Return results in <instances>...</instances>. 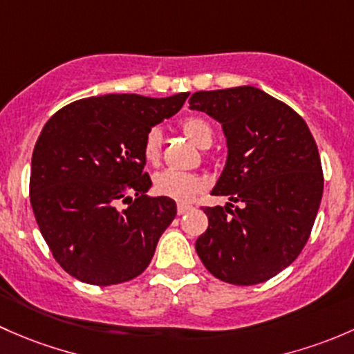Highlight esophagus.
Returning <instances> with one entry per match:
<instances>
[{"label": "esophagus", "instance_id": "esophagus-1", "mask_svg": "<svg viewBox=\"0 0 354 354\" xmlns=\"http://www.w3.org/2000/svg\"><path fill=\"white\" fill-rule=\"evenodd\" d=\"M187 211H191V206H189V204H184V203L177 204V213L178 214H185Z\"/></svg>", "mask_w": 354, "mask_h": 354}]
</instances>
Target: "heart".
I'll return each mask as SVG.
<instances>
[{
  "mask_svg": "<svg viewBox=\"0 0 354 354\" xmlns=\"http://www.w3.org/2000/svg\"><path fill=\"white\" fill-rule=\"evenodd\" d=\"M184 133L198 145L199 148H209L213 143V127L203 118H189L182 124ZM143 156L148 163L155 165L162 156V131L151 127L143 140ZM203 178L196 174L180 172V170H163L153 177V189L156 194L176 201L187 203L203 191Z\"/></svg>",
  "mask_w": 354,
  "mask_h": 354,
  "instance_id": "1",
  "label": "heart"
}]
</instances>
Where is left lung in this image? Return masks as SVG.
I'll return each instance as SVG.
<instances>
[{
	"instance_id": "8db88e82",
	"label": "left lung",
	"mask_w": 354,
	"mask_h": 354,
	"mask_svg": "<svg viewBox=\"0 0 354 354\" xmlns=\"http://www.w3.org/2000/svg\"><path fill=\"white\" fill-rule=\"evenodd\" d=\"M189 107L223 127L228 156L211 194L239 204L203 207L209 225L196 252L221 281H268L310 236L324 191L315 140L293 109L256 86L196 92Z\"/></svg>"
}]
</instances>
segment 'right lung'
<instances>
[{"label":"right lung","mask_w":354,"mask_h":354,"mask_svg":"<svg viewBox=\"0 0 354 354\" xmlns=\"http://www.w3.org/2000/svg\"><path fill=\"white\" fill-rule=\"evenodd\" d=\"M187 97L82 98L46 122L32 153L30 204L54 259L73 278L119 285L148 268L177 206L147 196L143 140Z\"/></svg>","instance_id":"right-lung-1"}]
</instances>
